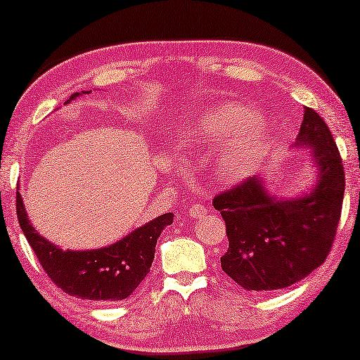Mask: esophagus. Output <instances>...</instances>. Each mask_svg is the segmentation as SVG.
<instances>
[{
  "instance_id": "34e87169",
  "label": "esophagus",
  "mask_w": 360,
  "mask_h": 360,
  "mask_svg": "<svg viewBox=\"0 0 360 360\" xmlns=\"http://www.w3.org/2000/svg\"><path fill=\"white\" fill-rule=\"evenodd\" d=\"M207 212L209 210H207L202 204H194L189 209V215L192 217V219H202V217L207 215Z\"/></svg>"
}]
</instances>
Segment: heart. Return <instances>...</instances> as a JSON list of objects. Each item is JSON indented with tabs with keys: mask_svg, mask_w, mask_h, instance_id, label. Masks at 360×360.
<instances>
[{
	"mask_svg": "<svg viewBox=\"0 0 360 360\" xmlns=\"http://www.w3.org/2000/svg\"><path fill=\"white\" fill-rule=\"evenodd\" d=\"M182 143L191 148L221 145L215 176L226 184L245 181L257 169L271 146V129L245 105L226 103L209 110L186 129Z\"/></svg>",
	"mask_w": 360,
	"mask_h": 360,
	"instance_id": "1",
	"label": "heart"
}]
</instances>
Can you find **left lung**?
<instances>
[{
    "instance_id": "8db88e82",
    "label": "left lung",
    "mask_w": 360,
    "mask_h": 360,
    "mask_svg": "<svg viewBox=\"0 0 360 360\" xmlns=\"http://www.w3.org/2000/svg\"><path fill=\"white\" fill-rule=\"evenodd\" d=\"M297 148L316 169L310 189L277 197L266 176H252L214 199L226 224L229 251L221 269L246 290L290 287L325 262L341 217L344 168L330 129L305 109Z\"/></svg>"
}]
</instances>
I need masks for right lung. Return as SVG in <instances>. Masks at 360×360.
<instances>
[{"mask_svg": "<svg viewBox=\"0 0 360 360\" xmlns=\"http://www.w3.org/2000/svg\"><path fill=\"white\" fill-rule=\"evenodd\" d=\"M89 91H83V94ZM75 93L67 103L78 98ZM18 220L24 236L45 274L68 295L91 302H117L130 297L148 276L155 259V246L165 226L173 224L174 215L163 214L139 226L122 240L98 250H62L34 229L24 209L22 197L16 195Z\"/></svg>", "mask_w": 360, "mask_h": 360, "instance_id": "add662e5", "label": "right lung"}]
</instances>
